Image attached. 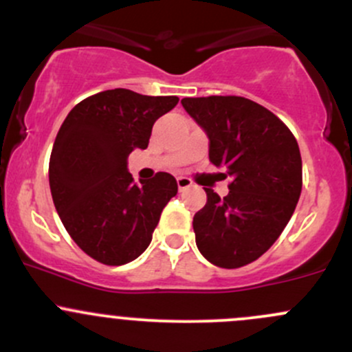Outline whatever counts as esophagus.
<instances>
[{"instance_id":"esophagus-1","label":"esophagus","mask_w":352,"mask_h":352,"mask_svg":"<svg viewBox=\"0 0 352 352\" xmlns=\"http://www.w3.org/2000/svg\"><path fill=\"white\" fill-rule=\"evenodd\" d=\"M177 185H179V190L184 192L185 188L192 187V180L187 177H177Z\"/></svg>"}]
</instances>
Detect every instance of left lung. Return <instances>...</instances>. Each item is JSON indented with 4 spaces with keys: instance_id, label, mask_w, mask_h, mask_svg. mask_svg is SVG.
Masks as SVG:
<instances>
[{
    "instance_id": "8db88e82",
    "label": "left lung",
    "mask_w": 352,
    "mask_h": 352,
    "mask_svg": "<svg viewBox=\"0 0 352 352\" xmlns=\"http://www.w3.org/2000/svg\"><path fill=\"white\" fill-rule=\"evenodd\" d=\"M208 138V160L229 177V195L206 188L194 215L195 242L214 265L237 269L258 258L283 234L302 190V160L291 130L244 96L184 98Z\"/></svg>"
}]
</instances>
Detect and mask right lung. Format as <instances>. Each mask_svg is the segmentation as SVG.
I'll use <instances>...</instances> for the list:
<instances>
[{"instance_id": "add662e5", "label": "right lung", "mask_w": 352, "mask_h": 352, "mask_svg": "<svg viewBox=\"0 0 352 352\" xmlns=\"http://www.w3.org/2000/svg\"><path fill=\"white\" fill-rule=\"evenodd\" d=\"M179 103L125 88L88 96L65 118L50 157L53 204L76 245L107 265L132 262L152 242L177 180L158 172L135 184L129 155L148 146L152 126Z\"/></svg>"}]
</instances>
